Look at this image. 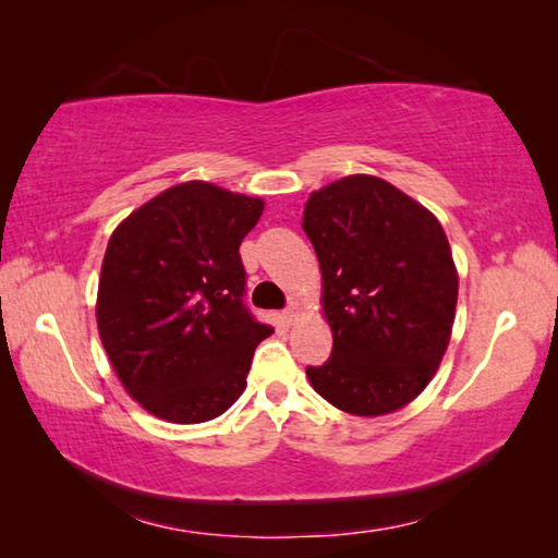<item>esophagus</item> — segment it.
I'll list each match as a JSON object with an SVG mask.
<instances>
[{"label": "esophagus", "mask_w": 558, "mask_h": 558, "mask_svg": "<svg viewBox=\"0 0 558 558\" xmlns=\"http://www.w3.org/2000/svg\"><path fill=\"white\" fill-rule=\"evenodd\" d=\"M282 319H286L288 325H292L298 319V305H288L286 310H282Z\"/></svg>", "instance_id": "1"}]
</instances>
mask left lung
<instances>
[{
	"label": "left lung",
	"instance_id": "1",
	"mask_svg": "<svg viewBox=\"0 0 558 558\" xmlns=\"http://www.w3.org/2000/svg\"><path fill=\"white\" fill-rule=\"evenodd\" d=\"M302 231L323 270L332 354L307 366L337 409L384 415L413 401L448 349L458 272L436 216L379 177L310 194Z\"/></svg>",
	"mask_w": 558,
	"mask_h": 558
}]
</instances>
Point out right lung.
<instances>
[{"label": "right lung", "mask_w": 558, "mask_h": 558, "mask_svg": "<svg viewBox=\"0 0 558 558\" xmlns=\"http://www.w3.org/2000/svg\"><path fill=\"white\" fill-rule=\"evenodd\" d=\"M260 199L206 182L167 189L110 235L98 332L137 403L172 423L221 415L245 389L272 327L245 305L241 241Z\"/></svg>", "instance_id": "obj_1"}]
</instances>
